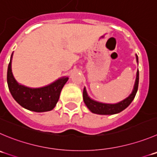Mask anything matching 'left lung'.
<instances>
[{"label":"left lung","instance_id":"obj_1","mask_svg":"<svg viewBox=\"0 0 157 157\" xmlns=\"http://www.w3.org/2000/svg\"><path fill=\"white\" fill-rule=\"evenodd\" d=\"M136 61L138 62V56L136 55ZM138 85H139V70L136 72V78L135 85H134L133 90L132 93L129 95V97L125 98L124 100L121 101L120 102H118L116 104H106L98 102L89 98L87 92H86V88H84L83 90V100H84L85 104L86 106L89 108L92 113H96L99 115H113L116 113H119L124 110L125 109L127 108L132 100L134 99L136 94L137 90H138Z\"/></svg>","mask_w":157,"mask_h":157}]
</instances>
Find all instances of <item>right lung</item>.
<instances>
[{
	"label": "right lung",
	"mask_w": 157,
	"mask_h": 157,
	"mask_svg": "<svg viewBox=\"0 0 157 157\" xmlns=\"http://www.w3.org/2000/svg\"><path fill=\"white\" fill-rule=\"evenodd\" d=\"M11 58L7 68V81L10 94L16 102L31 111L42 113L51 111L59 101L61 91L68 80V77H62L44 87L32 89L20 85L12 74Z\"/></svg>",
	"instance_id": "1"
}]
</instances>
